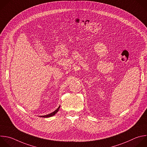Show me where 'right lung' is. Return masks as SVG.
<instances>
[{
  "instance_id": "obj_1",
  "label": "right lung",
  "mask_w": 147,
  "mask_h": 147,
  "mask_svg": "<svg viewBox=\"0 0 147 147\" xmlns=\"http://www.w3.org/2000/svg\"><path fill=\"white\" fill-rule=\"evenodd\" d=\"M59 109H60V106L55 110V111H54L53 113H51V114H48V115H44V116H41V117H44V118H47V117H52V116H53V115H54L58 111H59Z\"/></svg>"
}]
</instances>
